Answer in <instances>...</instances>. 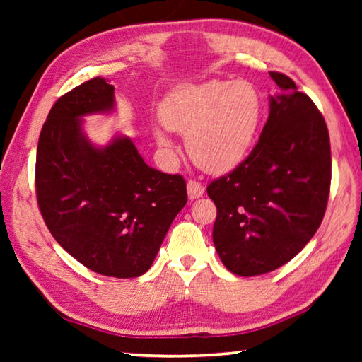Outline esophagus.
I'll list each match as a JSON object with an SVG mask.
<instances>
[{"label":"esophagus","mask_w":362,"mask_h":362,"mask_svg":"<svg viewBox=\"0 0 362 362\" xmlns=\"http://www.w3.org/2000/svg\"><path fill=\"white\" fill-rule=\"evenodd\" d=\"M187 192H188V198L189 199H196L201 198L204 194V185L201 182L196 180H188L187 182Z\"/></svg>","instance_id":"esophagus-1"}]
</instances>
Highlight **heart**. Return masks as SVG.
Here are the masks:
<instances>
[{
	"instance_id": "obj_1",
	"label": "heart",
	"mask_w": 362,
	"mask_h": 362,
	"mask_svg": "<svg viewBox=\"0 0 362 362\" xmlns=\"http://www.w3.org/2000/svg\"><path fill=\"white\" fill-rule=\"evenodd\" d=\"M262 118V99L247 81L211 79L183 86L163 103L161 121L187 136V151L196 166L211 174L236 169L252 150ZM158 144L170 146L163 132Z\"/></svg>"
}]
</instances>
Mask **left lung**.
Listing matches in <instances>:
<instances>
[{
    "mask_svg": "<svg viewBox=\"0 0 362 362\" xmlns=\"http://www.w3.org/2000/svg\"><path fill=\"white\" fill-rule=\"evenodd\" d=\"M269 76L281 93L269 97L259 142L240 166L207 187L217 207L214 244L238 276L269 273L292 260L320 228L329 199L326 121L289 76Z\"/></svg>",
    "mask_w": 362,
    "mask_h": 362,
    "instance_id": "1",
    "label": "left lung"
}]
</instances>
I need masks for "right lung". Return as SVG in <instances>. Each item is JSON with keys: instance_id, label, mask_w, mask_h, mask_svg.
<instances>
[{"instance_id": "add662e5", "label": "right lung", "mask_w": 362, "mask_h": 362, "mask_svg": "<svg viewBox=\"0 0 362 362\" xmlns=\"http://www.w3.org/2000/svg\"><path fill=\"white\" fill-rule=\"evenodd\" d=\"M113 108L115 88L100 76L54 103L36 151V199L51 235L86 268L137 278L187 204V183L150 168L129 137L89 142L83 116Z\"/></svg>"}]
</instances>
